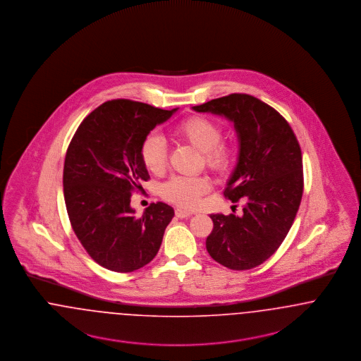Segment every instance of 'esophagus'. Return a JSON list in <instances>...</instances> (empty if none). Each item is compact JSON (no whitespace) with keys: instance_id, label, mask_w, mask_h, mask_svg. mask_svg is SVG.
Masks as SVG:
<instances>
[{"instance_id":"1","label":"esophagus","mask_w":361,"mask_h":361,"mask_svg":"<svg viewBox=\"0 0 361 361\" xmlns=\"http://www.w3.org/2000/svg\"><path fill=\"white\" fill-rule=\"evenodd\" d=\"M175 216L178 217V219H188L191 216V213L188 212V210H182V209H176L175 210Z\"/></svg>"}]
</instances>
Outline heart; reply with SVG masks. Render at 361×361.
Here are the masks:
<instances>
[{"label":"heart","mask_w":361,"mask_h":361,"mask_svg":"<svg viewBox=\"0 0 361 361\" xmlns=\"http://www.w3.org/2000/svg\"><path fill=\"white\" fill-rule=\"evenodd\" d=\"M173 135L200 149L204 164L214 173H224L232 160L231 147L221 140L222 129L219 123L204 116H190L173 129ZM144 167L152 173H163L167 164L166 144L157 136L145 137L140 145ZM210 188L204 176H173L161 186V197L180 207H194Z\"/></svg>","instance_id":"heart-1"}]
</instances>
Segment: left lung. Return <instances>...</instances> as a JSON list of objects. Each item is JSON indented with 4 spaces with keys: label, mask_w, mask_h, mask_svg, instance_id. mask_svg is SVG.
Listing matches in <instances>:
<instances>
[{
    "label": "left lung",
    "mask_w": 361,
    "mask_h": 361,
    "mask_svg": "<svg viewBox=\"0 0 361 361\" xmlns=\"http://www.w3.org/2000/svg\"><path fill=\"white\" fill-rule=\"evenodd\" d=\"M235 123L238 163L224 191L243 214H212L209 255L235 271L264 263L281 247L303 194V164L297 136L279 111L250 94L225 95L194 106ZM238 206V204H235Z\"/></svg>",
    "instance_id": "1"
}]
</instances>
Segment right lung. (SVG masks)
Listing matches in <instances>:
<instances>
[{"label": "right lung", "mask_w": 361, "mask_h": 361, "mask_svg": "<svg viewBox=\"0 0 361 361\" xmlns=\"http://www.w3.org/2000/svg\"><path fill=\"white\" fill-rule=\"evenodd\" d=\"M132 99H111L80 123L68 144L63 192L71 228L99 266L132 272L148 264L161 245L173 209L151 204L135 217L130 195L149 175L141 163L147 135L173 116Z\"/></svg>", "instance_id": "right-lung-1"}]
</instances>
